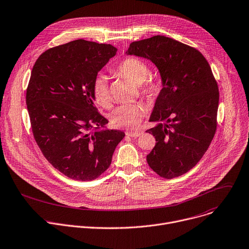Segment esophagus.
Wrapping results in <instances>:
<instances>
[{"mask_svg": "<svg viewBox=\"0 0 249 249\" xmlns=\"http://www.w3.org/2000/svg\"><path fill=\"white\" fill-rule=\"evenodd\" d=\"M143 134V132H141V131H135V132H129V131H127L126 132V135L127 136H129V137H132V138H137V137H139V136H141V135Z\"/></svg>", "mask_w": 249, "mask_h": 249, "instance_id": "34e87169", "label": "esophagus"}]
</instances>
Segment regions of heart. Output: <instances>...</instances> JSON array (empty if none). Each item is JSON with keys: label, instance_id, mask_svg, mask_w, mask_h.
<instances>
[{"label": "heart", "instance_id": "obj_1", "mask_svg": "<svg viewBox=\"0 0 249 249\" xmlns=\"http://www.w3.org/2000/svg\"><path fill=\"white\" fill-rule=\"evenodd\" d=\"M112 71L122 76L135 84H138L139 92L148 100L155 99L161 91L159 81L153 77H148L150 69L148 64L134 56L123 58L112 69ZM92 94L97 104L108 107L111 103L109 86L106 77L98 74L92 83ZM144 108L138 103L121 105L113 110L110 115L111 124L116 128L127 130L136 129L142 121Z\"/></svg>", "mask_w": 249, "mask_h": 249}]
</instances>
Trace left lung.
<instances>
[{
    "label": "left lung",
    "mask_w": 249,
    "mask_h": 249,
    "mask_svg": "<svg viewBox=\"0 0 249 249\" xmlns=\"http://www.w3.org/2000/svg\"><path fill=\"white\" fill-rule=\"evenodd\" d=\"M127 54L150 59L163 88L150 122L156 145L147 162L165 178L182 176L201 159L213 139L219 92L211 66L196 49L164 36L130 43Z\"/></svg>",
    "instance_id": "1"
}]
</instances>
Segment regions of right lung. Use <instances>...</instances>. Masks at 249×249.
<instances>
[{"mask_svg": "<svg viewBox=\"0 0 249 249\" xmlns=\"http://www.w3.org/2000/svg\"><path fill=\"white\" fill-rule=\"evenodd\" d=\"M116 52L111 44L76 39L42 53L33 67L26 100L35 140L53 167L71 178H97L125 136L103 129L108 120L92 94L94 78Z\"/></svg>", "mask_w": 249, "mask_h": 249, "instance_id": "obj_1", "label": "right lung"}]
</instances>
